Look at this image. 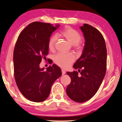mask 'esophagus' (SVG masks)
I'll return each mask as SVG.
<instances>
[{
    "label": "esophagus",
    "instance_id": "esophagus-1",
    "mask_svg": "<svg viewBox=\"0 0 122 122\" xmlns=\"http://www.w3.org/2000/svg\"><path fill=\"white\" fill-rule=\"evenodd\" d=\"M61 71H62V75H65V74H66V71H65V70L62 69Z\"/></svg>",
    "mask_w": 122,
    "mask_h": 122
}]
</instances>
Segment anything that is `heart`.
<instances>
[{
	"instance_id": "b5f03b06",
	"label": "heart",
	"mask_w": 122,
	"mask_h": 122,
	"mask_svg": "<svg viewBox=\"0 0 122 122\" xmlns=\"http://www.w3.org/2000/svg\"><path fill=\"white\" fill-rule=\"evenodd\" d=\"M60 36L66 39L76 49L81 48V46L80 44V41L81 38V35L76 30L69 27H67L60 33ZM56 40L57 37L55 36H52L49 39L48 45L49 50L53 51L54 49ZM54 61L60 67L63 68H67L75 61V57L71 53H60L54 56Z\"/></svg>"
}]
</instances>
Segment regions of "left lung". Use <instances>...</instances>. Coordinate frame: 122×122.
<instances>
[{
	"label": "left lung",
	"instance_id": "1",
	"mask_svg": "<svg viewBox=\"0 0 122 122\" xmlns=\"http://www.w3.org/2000/svg\"><path fill=\"white\" fill-rule=\"evenodd\" d=\"M85 40L81 55L73 66L80 71L67 72L71 82L66 89L69 97L82 103L90 100L97 92L106 73L107 53L102 34L94 27L84 24L80 27Z\"/></svg>",
	"mask_w": 122,
	"mask_h": 122
}]
</instances>
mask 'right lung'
I'll return each instance as SVG.
<instances>
[{
    "instance_id": "add662e5",
    "label": "right lung",
    "mask_w": 122,
    "mask_h": 122,
    "mask_svg": "<svg viewBox=\"0 0 122 122\" xmlns=\"http://www.w3.org/2000/svg\"><path fill=\"white\" fill-rule=\"evenodd\" d=\"M60 26L41 22L29 24L16 41L13 53L14 77L21 94L30 101L41 102L48 98L51 87L60 77V68L53 64L41 68L42 59L48 53V41Z\"/></svg>"
}]
</instances>
